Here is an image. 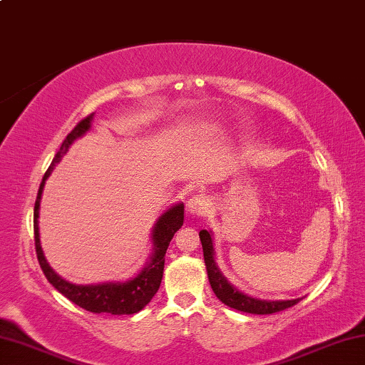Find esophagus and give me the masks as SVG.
Wrapping results in <instances>:
<instances>
[{
  "instance_id": "1",
  "label": "esophagus",
  "mask_w": 365,
  "mask_h": 365,
  "mask_svg": "<svg viewBox=\"0 0 365 365\" xmlns=\"http://www.w3.org/2000/svg\"><path fill=\"white\" fill-rule=\"evenodd\" d=\"M209 200L205 196V195H193L188 200V212L191 215H195V217H202L207 212L209 209Z\"/></svg>"
}]
</instances>
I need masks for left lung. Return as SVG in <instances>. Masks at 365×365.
Returning <instances> with one entry per match:
<instances>
[{
  "label": "left lung",
  "mask_w": 365,
  "mask_h": 365,
  "mask_svg": "<svg viewBox=\"0 0 365 365\" xmlns=\"http://www.w3.org/2000/svg\"><path fill=\"white\" fill-rule=\"evenodd\" d=\"M200 240L202 245V255H205V264L207 269V277H209V283H211L212 292L228 307H233L242 312L261 314V316H264V314L280 312L283 309H288L294 306L296 302H299V299H289V301L256 299V298H251L248 294L240 293L237 288H233L230 283L227 282L225 277L219 272L217 265H215L211 233L207 230H201Z\"/></svg>",
  "instance_id": "obj_1"
}]
</instances>
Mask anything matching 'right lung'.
Listing matches in <instances>:
<instances>
[{"mask_svg": "<svg viewBox=\"0 0 365 365\" xmlns=\"http://www.w3.org/2000/svg\"><path fill=\"white\" fill-rule=\"evenodd\" d=\"M91 119H93V113L86 115L85 119L80 120L72 132L67 135L66 140L61 145L59 151L54 156L51 165L43 175V180L40 183L38 195H36L35 209H34V233H35V250L36 257H38L40 267L43 274L48 279V282L58 289L61 294H64L67 299L76 302L85 311L90 312H108L113 316H125V314H135L143 309L148 302L153 299L159 289L160 280H163L164 274V261H165V251L170 243L172 237L175 232L183 225V205H175L170 207L168 212L160 215L156 222V227L153 230V243L154 251L151 256L150 264L135 277V279L128 280L125 283H101V285H73L61 279V277L54 272L49 264L46 262L45 256H43L41 245H40V233H38V211H40V200L43 193V187H45L46 178L51 174L54 165H56L61 158L64 156L72 145V141L82 137V135L88 130Z\"/></svg>", "mask_w": 365, "mask_h": 365, "instance_id": "obj_1", "label": "right lung"}]
</instances>
